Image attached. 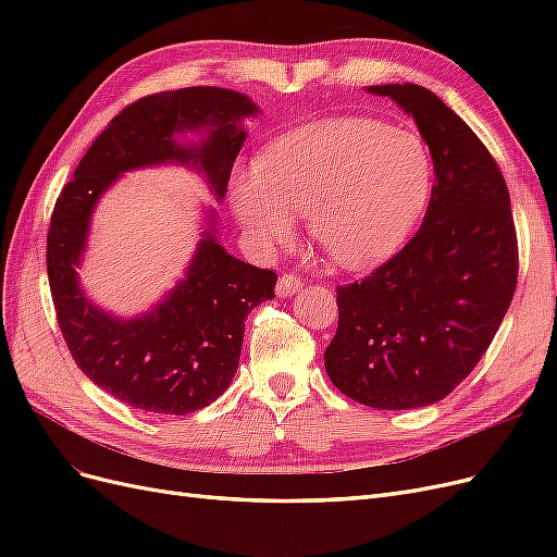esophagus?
Returning <instances> with one entry per match:
<instances>
[{"mask_svg":"<svg viewBox=\"0 0 557 557\" xmlns=\"http://www.w3.org/2000/svg\"><path fill=\"white\" fill-rule=\"evenodd\" d=\"M301 288V281L295 274H283L276 283V295L278 297H290Z\"/></svg>","mask_w":557,"mask_h":557,"instance_id":"1","label":"esophagus"}]
</instances>
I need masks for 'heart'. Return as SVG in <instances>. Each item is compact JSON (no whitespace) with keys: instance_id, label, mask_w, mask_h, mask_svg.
<instances>
[{"instance_id":"1","label":"heart","mask_w":557,"mask_h":557,"mask_svg":"<svg viewBox=\"0 0 557 557\" xmlns=\"http://www.w3.org/2000/svg\"><path fill=\"white\" fill-rule=\"evenodd\" d=\"M432 158L423 139L367 117L299 127L232 176L230 201L262 252L293 244L297 215L344 269L391 258L423 215Z\"/></svg>"}]
</instances>
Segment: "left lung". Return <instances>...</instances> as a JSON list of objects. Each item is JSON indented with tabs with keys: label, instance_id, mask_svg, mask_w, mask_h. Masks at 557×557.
<instances>
[{
	"label": "left lung",
	"instance_id": "8db88e82",
	"mask_svg": "<svg viewBox=\"0 0 557 557\" xmlns=\"http://www.w3.org/2000/svg\"><path fill=\"white\" fill-rule=\"evenodd\" d=\"M367 92L413 115L434 185L416 237L364 281L336 288L325 372L346 397L404 411L444 399L479 364L513 299L518 242L507 183L458 113L413 83Z\"/></svg>",
	"mask_w": 557,
	"mask_h": 557
}]
</instances>
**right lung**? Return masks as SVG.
<instances>
[{"label":"right lung","mask_w":557,"mask_h":557,"mask_svg":"<svg viewBox=\"0 0 557 557\" xmlns=\"http://www.w3.org/2000/svg\"><path fill=\"white\" fill-rule=\"evenodd\" d=\"M256 113L246 95L225 88L148 95L113 117L55 201L46 267L66 348L95 385L134 409L185 416L221 397L239 367L246 318L274 297L276 274L230 256L213 237L211 213L176 288L148 313L111 315L86 297L76 274L92 209L121 174L164 162L190 164L223 199L246 141L242 117ZM197 128L208 132L205 140L175 139Z\"/></svg>","instance_id":"obj_1"}]
</instances>
